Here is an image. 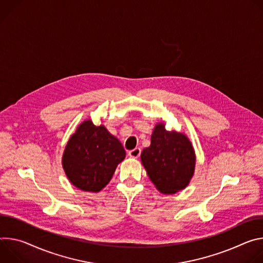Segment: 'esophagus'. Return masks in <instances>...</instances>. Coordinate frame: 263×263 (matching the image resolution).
Returning a JSON list of instances; mask_svg holds the SVG:
<instances>
[{"mask_svg":"<svg viewBox=\"0 0 263 263\" xmlns=\"http://www.w3.org/2000/svg\"><path fill=\"white\" fill-rule=\"evenodd\" d=\"M140 155H141V149L138 148V147L128 152V156L130 158H134V159H138L140 157Z\"/></svg>","mask_w":263,"mask_h":263,"instance_id":"1","label":"esophagus"}]
</instances>
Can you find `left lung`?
Wrapping results in <instances>:
<instances>
[{
    "label": "left lung",
    "instance_id": "left-lung-1",
    "mask_svg": "<svg viewBox=\"0 0 263 263\" xmlns=\"http://www.w3.org/2000/svg\"><path fill=\"white\" fill-rule=\"evenodd\" d=\"M141 161L157 189L164 194H172L189 184L194 172L195 155L185 135L168 132L160 123L154 129L151 146L143 149Z\"/></svg>",
    "mask_w": 263,
    "mask_h": 263
}]
</instances>
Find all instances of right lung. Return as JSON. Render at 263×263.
<instances>
[{
    "label": "right lung",
    "instance_id": "right-lung-1",
    "mask_svg": "<svg viewBox=\"0 0 263 263\" xmlns=\"http://www.w3.org/2000/svg\"><path fill=\"white\" fill-rule=\"evenodd\" d=\"M125 158L120 141L92 121L81 123L70 138L63 166L70 182L83 191L98 192L110 181L117 165Z\"/></svg>",
    "mask_w": 263,
    "mask_h": 263
}]
</instances>
